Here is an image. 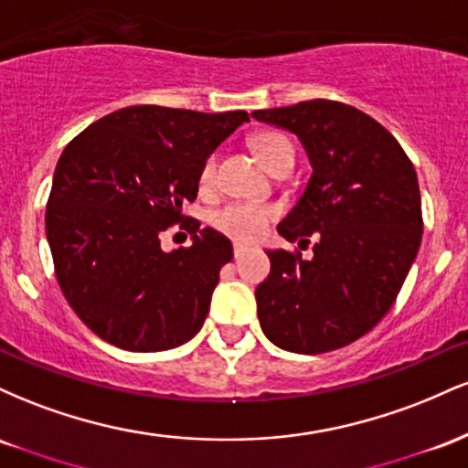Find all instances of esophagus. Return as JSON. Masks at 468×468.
I'll list each match as a JSON object with an SVG mask.
<instances>
[{
	"label": "esophagus",
	"mask_w": 468,
	"mask_h": 468,
	"mask_svg": "<svg viewBox=\"0 0 468 468\" xmlns=\"http://www.w3.org/2000/svg\"><path fill=\"white\" fill-rule=\"evenodd\" d=\"M246 252V246H241V244H235L233 246V255H235V260H238V257H241Z\"/></svg>",
	"instance_id": "34e87169"
}]
</instances>
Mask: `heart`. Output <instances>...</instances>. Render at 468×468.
<instances>
[{
	"label": "heart",
	"mask_w": 468,
	"mask_h": 468,
	"mask_svg": "<svg viewBox=\"0 0 468 468\" xmlns=\"http://www.w3.org/2000/svg\"><path fill=\"white\" fill-rule=\"evenodd\" d=\"M250 147L255 152L260 163L268 171H275L279 165L292 163L294 152L292 144L283 133L277 132H260L250 138ZM216 176V155H208L200 169V185L208 186ZM277 218V208L272 204L261 202H229L222 208H218L211 216L213 229L219 230L227 238L241 241H255L266 233L268 224Z\"/></svg>",
	"instance_id": "obj_1"
}]
</instances>
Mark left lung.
I'll list each match as a JSON object with an SVG mask.
<instances>
[{"mask_svg":"<svg viewBox=\"0 0 468 468\" xmlns=\"http://www.w3.org/2000/svg\"><path fill=\"white\" fill-rule=\"evenodd\" d=\"M297 133L313 176L277 230L314 255L268 250L257 316L277 347L324 354L367 335L399 297L422 239L416 169L391 133L356 107L303 101L252 112Z\"/></svg>","mask_w":468,"mask_h":468,"instance_id":"1","label":"left lung"}]
</instances>
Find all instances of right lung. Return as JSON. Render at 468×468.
I'll use <instances>...</instances> for the list:
<instances>
[{
  "instance_id": "obj_1",
  "label": "right lung",
  "mask_w": 468,
  "mask_h": 468,
  "mask_svg": "<svg viewBox=\"0 0 468 468\" xmlns=\"http://www.w3.org/2000/svg\"><path fill=\"white\" fill-rule=\"evenodd\" d=\"M246 121L244 110L132 105L63 149L46 235L63 297L96 336L130 352H160L200 332L233 246L189 222L182 207L196 200L204 160ZM174 223L194 244L165 253L159 233Z\"/></svg>"
}]
</instances>
